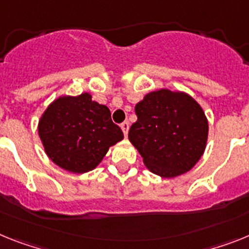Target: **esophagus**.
Instances as JSON below:
<instances>
[{"label": "esophagus", "mask_w": 249, "mask_h": 249, "mask_svg": "<svg viewBox=\"0 0 249 249\" xmlns=\"http://www.w3.org/2000/svg\"><path fill=\"white\" fill-rule=\"evenodd\" d=\"M120 127H122L123 133H124V135L126 137L127 131H129V123H127V122L122 123V124H120Z\"/></svg>", "instance_id": "34e87169"}]
</instances>
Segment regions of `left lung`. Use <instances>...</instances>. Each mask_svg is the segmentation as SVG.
<instances>
[{
	"mask_svg": "<svg viewBox=\"0 0 249 249\" xmlns=\"http://www.w3.org/2000/svg\"><path fill=\"white\" fill-rule=\"evenodd\" d=\"M138 120L129 140L150 172L174 178L193 168L204 153L208 122L200 105L184 92L161 89L135 107Z\"/></svg>",
	"mask_w": 249,
	"mask_h": 249,
	"instance_id": "obj_1",
	"label": "left lung"
}]
</instances>
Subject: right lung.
I'll return each instance as SVG.
<instances>
[{"label":"right lung","mask_w":249,"mask_h":249,"mask_svg":"<svg viewBox=\"0 0 249 249\" xmlns=\"http://www.w3.org/2000/svg\"><path fill=\"white\" fill-rule=\"evenodd\" d=\"M38 135L50 159L72 173L94 169L110 146L124 138L109 107L86 92L53 101L38 123Z\"/></svg>","instance_id":"add662e5"}]
</instances>
